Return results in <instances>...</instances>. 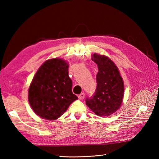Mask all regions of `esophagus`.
I'll return each mask as SVG.
<instances>
[{
    "label": "esophagus",
    "instance_id": "34e87169",
    "mask_svg": "<svg viewBox=\"0 0 159 159\" xmlns=\"http://www.w3.org/2000/svg\"><path fill=\"white\" fill-rule=\"evenodd\" d=\"M79 98L80 100H83V99L85 98V93H80V95H79Z\"/></svg>",
    "mask_w": 159,
    "mask_h": 159
}]
</instances>
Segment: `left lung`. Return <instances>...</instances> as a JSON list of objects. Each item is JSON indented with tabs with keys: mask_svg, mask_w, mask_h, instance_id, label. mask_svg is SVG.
Masks as SVG:
<instances>
[{
	"mask_svg": "<svg viewBox=\"0 0 159 159\" xmlns=\"http://www.w3.org/2000/svg\"><path fill=\"white\" fill-rule=\"evenodd\" d=\"M92 59L98 67L97 87L93 96L87 98L86 104L97 116H109L116 112L122 104L123 79L116 64L108 57L94 53Z\"/></svg>",
	"mask_w": 159,
	"mask_h": 159,
	"instance_id": "8db88e82",
	"label": "left lung"
}]
</instances>
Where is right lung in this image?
<instances>
[{
    "mask_svg": "<svg viewBox=\"0 0 159 159\" xmlns=\"http://www.w3.org/2000/svg\"><path fill=\"white\" fill-rule=\"evenodd\" d=\"M68 67L62 59H48L33 77L29 89V102L33 111L43 119H58L78 99L72 93Z\"/></svg>",
    "mask_w": 159,
    "mask_h": 159,
    "instance_id": "obj_1",
    "label": "right lung"
}]
</instances>
